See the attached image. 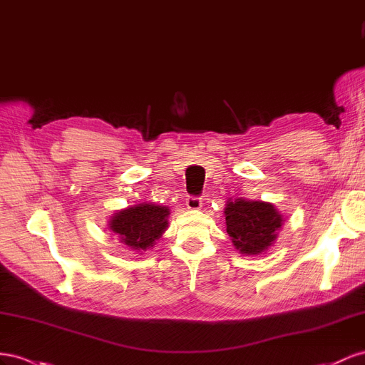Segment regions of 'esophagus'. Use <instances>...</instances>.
I'll return each mask as SVG.
<instances>
[{"label": "esophagus", "mask_w": 365, "mask_h": 365, "mask_svg": "<svg viewBox=\"0 0 365 365\" xmlns=\"http://www.w3.org/2000/svg\"><path fill=\"white\" fill-rule=\"evenodd\" d=\"M186 207L191 211H199L202 207V200L199 197H190V199L186 200Z\"/></svg>", "instance_id": "1"}]
</instances>
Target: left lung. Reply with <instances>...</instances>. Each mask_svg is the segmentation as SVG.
<instances>
[{"label":"left lung","instance_id":"obj_1","mask_svg":"<svg viewBox=\"0 0 365 365\" xmlns=\"http://www.w3.org/2000/svg\"><path fill=\"white\" fill-rule=\"evenodd\" d=\"M225 217L226 232L237 251L245 255L266 252L277 240L284 222L272 203L247 200L243 197L226 202Z\"/></svg>","mask_w":365,"mask_h":365}]
</instances>
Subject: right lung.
Returning <instances> with one entry per match:
<instances>
[{
	"label": "right lung",
	"mask_w": 365,
	"mask_h": 365,
	"mask_svg": "<svg viewBox=\"0 0 365 365\" xmlns=\"http://www.w3.org/2000/svg\"><path fill=\"white\" fill-rule=\"evenodd\" d=\"M170 207L142 202L114 212L108 229L130 251L143 252L151 249L168 227Z\"/></svg>",
	"instance_id": "1"
}]
</instances>
